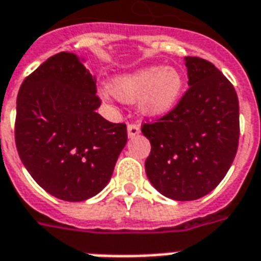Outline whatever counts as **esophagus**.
I'll return each instance as SVG.
<instances>
[{
	"label": "esophagus",
	"instance_id": "esophagus-1",
	"mask_svg": "<svg viewBox=\"0 0 261 261\" xmlns=\"http://www.w3.org/2000/svg\"><path fill=\"white\" fill-rule=\"evenodd\" d=\"M139 133H141V127H139V124H137V123H130V124L127 126V134H128L130 138L137 137Z\"/></svg>",
	"mask_w": 261,
	"mask_h": 261
}]
</instances>
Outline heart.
Wrapping results in <instances>:
<instances>
[{"instance_id": "b5f03b06", "label": "heart", "mask_w": 261, "mask_h": 261, "mask_svg": "<svg viewBox=\"0 0 261 261\" xmlns=\"http://www.w3.org/2000/svg\"><path fill=\"white\" fill-rule=\"evenodd\" d=\"M181 88L180 73L164 67H147L112 83L115 96L126 102L138 101L139 110L153 116L171 110L180 97Z\"/></svg>"}]
</instances>
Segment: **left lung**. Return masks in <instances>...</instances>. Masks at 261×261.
<instances>
[{"mask_svg": "<svg viewBox=\"0 0 261 261\" xmlns=\"http://www.w3.org/2000/svg\"><path fill=\"white\" fill-rule=\"evenodd\" d=\"M188 85L174 108L142 134L151 150L145 171L155 190L174 200H195L218 186L237 153L239 97L231 83L206 59L186 57Z\"/></svg>", "mask_w": 261, "mask_h": 261, "instance_id": "left-lung-1", "label": "left lung"}]
</instances>
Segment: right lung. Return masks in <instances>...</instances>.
I'll return each instance as SVG.
<instances>
[{
	"label": "right lung",
	"mask_w": 261,
	"mask_h": 261,
	"mask_svg": "<svg viewBox=\"0 0 261 261\" xmlns=\"http://www.w3.org/2000/svg\"><path fill=\"white\" fill-rule=\"evenodd\" d=\"M79 58L59 53L22 81L14 141L34 180L53 196L81 202L108 184L127 142L124 123L96 112L101 100Z\"/></svg>",
	"instance_id": "add662e5"
}]
</instances>
